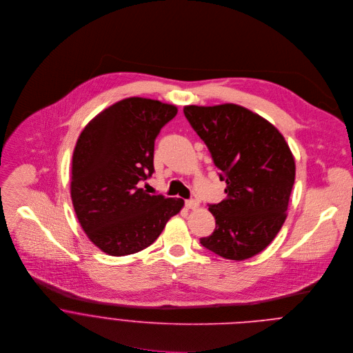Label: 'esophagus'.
I'll return each instance as SVG.
<instances>
[{
	"label": "esophagus",
	"mask_w": 353,
	"mask_h": 353,
	"mask_svg": "<svg viewBox=\"0 0 353 353\" xmlns=\"http://www.w3.org/2000/svg\"><path fill=\"white\" fill-rule=\"evenodd\" d=\"M185 205H186L188 209H196L199 206V202L196 201V200H186Z\"/></svg>",
	"instance_id": "obj_1"
}]
</instances>
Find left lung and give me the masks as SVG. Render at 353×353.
Returning <instances> with one entry per match:
<instances>
[{
	"label": "left lung",
	"instance_id": "obj_1",
	"mask_svg": "<svg viewBox=\"0 0 353 353\" xmlns=\"http://www.w3.org/2000/svg\"><path fill=\"white\" fill-rule=\"evenodd\" d=\"M183 112L227 183V199L209 203L216 228L200 243L227 259L252 258L285 221L295 182L290 147L272 123L238 104L186 105Z\"/></svg>",
	"mask_w": 353,
	"mask_h": 353
}]
</instances>
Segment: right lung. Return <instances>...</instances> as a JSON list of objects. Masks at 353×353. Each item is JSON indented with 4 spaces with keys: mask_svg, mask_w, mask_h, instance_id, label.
<instances>
[{
    "mask_svg": "<svg viewBox=\"0 0 353 353\" xmlns=\"http://www.w3.org/2000/svg\"><path fill=\"white\" fill-rule=\"evenodd\" d=\"M178 110L128 98L98 114L81 132L72 160L70 196L87 236L114 256L141 252L179 213L182 199L140 189L154 172V140Z\"/></svg>",
    "mask_w": 353,
    "mask_h": 353,
    "instance_id": "right-lung-1",
    "label": "right lung"
}]
</instances>
